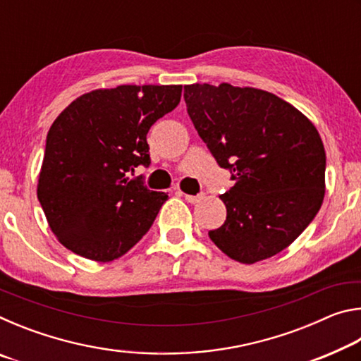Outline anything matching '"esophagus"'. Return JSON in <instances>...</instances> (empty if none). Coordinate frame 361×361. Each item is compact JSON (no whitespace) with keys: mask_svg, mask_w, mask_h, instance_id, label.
Wrapping results in <instances>:
<instances>
[{"mask_svg":"<svg viewBox=\"0 0 361 361\" xmlns=\"http://www.w3.org/2000/svg\"><path fill=\"white\" fill-rule=\"evenodd\" d=\"M183 194V192H181ZM185 195V199H186V202H189V204H197L200 199H204V194L200 192V194H197V195H191V194H183Z\"/></svg>","mask_w":361,"mask_h":361,"instance_id":"esophagus-1","label":"esophagus"}]
</instances>
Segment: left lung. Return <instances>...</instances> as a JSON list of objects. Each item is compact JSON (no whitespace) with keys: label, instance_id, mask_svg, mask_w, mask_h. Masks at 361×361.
<instances>
[{"label":"left lung","instance_id":"1","mask_svg":"<svg viewBox=\"0 0 361 361\" xmlns=\"http://www.w3.org/2000/svg\"><path fill=\"white\" fill-rule=\"evenodd\" d=\"M188 114L234 186L226 221L210 231L229 258L277 255L312 223L325 195L326 156L315 126L288 102L253 87L185 85Z\"/></svg>","mask_w":361,"mask_h":361}]
</instances>
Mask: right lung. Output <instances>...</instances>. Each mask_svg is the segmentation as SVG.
Returning <instances> with one entry per match:
<instances>
[{
  "instance_id": "right-lung-1",
  "label": "right lung",
  "mask_w": 361,
  "mask_h": 361,
  "mask_svg": "<svg viewBox=\"0 0 361 361\" xmlns=\"http://www.w3.org/2000/svg\"><path fill=\"white\" fill-rule=\"evenodd\" d=\"M181 85H118L70 103L47 132L38 199L63 247L94 261H113L149 231L166 192L151 191L146 135L176 108Z\"/></svg>"
}]
</instances>
